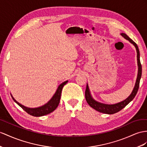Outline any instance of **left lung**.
Listing matches in <instances>:
<instances>
[{
  "label": "left lung",
  "mask_w": 147,
  "mask_h": 147,
  "mask_svg": "<svg viewBox=\"0 0 147 147\" xmlns=\"http://www.w3.org/2000/svg\"><path fill=\"white\" fill-rule=\"evenodd\" d=\"M120 35H121L125 39L129 40V42L132 44L135 47V49H136L137 54V65H138L137 78L136 80V82H135L134 89L132 92H131V93L130 94V95L125 100H123L121 101V102H118L117 104H103V103L98 102V101H96L95 99H94L92 96H91V92H90L88 84H87L86 91H85V97H86V101H87V102L88 103L89 106L92 108H93L94 109H95L97 111L100 112L104 113V114H115V113H117L119 111H121L122 109L125 107L128 104L130 103L131 101L134 99L135 96L137 94L138 89L139 88V84H140V80L142 76V65H141L140 60V51H139V49L137 45L132 40L130 39V38L125 34V33H120Z\"/></svg>",
  "instance_id": "obj_1"
}]
</instances>
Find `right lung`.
Returning <instances> with one entry per match:
<instances>
[{
    "label": "right lung",
    "mask_w": 147,
    "mask_h": 147,
    "mask_svg": "<svg viewBox=\"0 0 147 147\" xmlns=\"http://www.w3.org/2000/svg\"><path fill=\"white\" fill-rule=\"evenodd\" d=\"M67 82H68V81H66L65 82H63V83H61L60 85H59L57 89H56V91L55 92V94L51 97V99L49 100L47 103L38 107L30 108L25 107L24 105H22L18 102H17V101L13 98V97L12 94H11V96H12V99L15 102H16L20 107L23 109L25 111H26V112H27L28 114L35 117L43 116L53 112L57 108L59 103L60 98H61L62 89L63 88V86H65Z\"/></svg>",
    "instance_id": "add662e5"
}]
</instances>
